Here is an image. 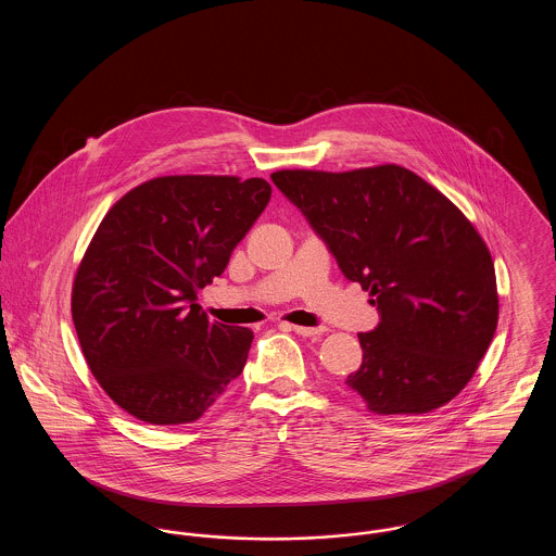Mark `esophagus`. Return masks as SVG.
I'll list each match as a JSON object with an SVG mask.
<instances>
[{"label": "esophagus", "instance_id": "1", "mask_svg": "<svg viewBox=\"0 0 556 556\" xmlns=\"http://www.w3.org/2000/svg\"><path fill=\"white\" fill-rule=\"evenodd\" d=\"M291 331H295L298 336H302V338H315V336H320L323 333V329L320 327H302V325H288Z\"/></svg>", "mask_w": 556, "mask_h": 556}]
</instances>
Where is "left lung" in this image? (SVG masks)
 <instances>
[{
  "label": "left lung",
  "mask_w": 556,
  "mask_h": 556,
  "mask_svg": "<svg viewBox=\"0 0 556 556\" xmlns=\"http://www.w3.org/2000/svg\"><path fill=\"white\" fill-rule=\"evenodd\" d=\"M381 315L358 333L348 390L375 415H425L476 375L498 325L492 254L471 220L413 170L270 175Z\"/></svg>",
  "instance_id": "1"
}]
</instances>
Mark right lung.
<instances>
[{"label":"right lung","mask_w":556,"mask_h":556,"mask_svg":"<svg viewBox=\"0 0 556 556\" xmlns=\"http://www.w3.org/2000/svg\"><path fill=\"white\" fill-rule=\"evenodd\" d=\"M268 200L258 177L168 175L132 187L102 218L71 311L87 367L135 419L198 421L241 375L254 333L211 323L195 300Z\"/></svg>","instance_id":"1"}]
</instances>
